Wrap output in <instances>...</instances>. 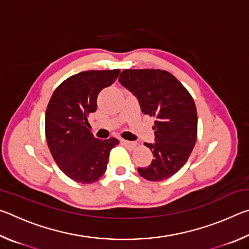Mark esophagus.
I'll list each match as a JSON object with an SVG mask.
<instances>
[{
    "mask_svg": "<svg viewBox=\"0 0 249 249\" xmlns=\"http://www.w3.org/2000/svg\"><path fill=\"white\" fill-rule=\"evenodd\" d=\"M121 144L124 145L125 147H127V148H129V149H134L135 147L137 146V142H128V141H125V140H121Z\"/></svg>",
    "mask_w": 249,
    "mask_h": 249,
    "instance_id": "34e87169",
    "label": "esophagus"
}]
</instances>
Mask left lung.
<instances>
[{
    "mask_svg": "<svg viewBox=\"0 0 249 249\" xmlns=\"http://www.w3.org/2000/svg\"><path fill=\"white\" fill-rule=\"evenodd\" d=\"M120 83L136 96L142 112L154 116L155 142L149 166L138 174L149 181H162L187 162L196 142L197 114L191 94L175 75L159 69H125Z\"/></svg>",
    "mask_w": 249,
    "mask_h": 249,
    "instance_id": "left-lung-1",
    "label": "left lung"
}]
</instances>
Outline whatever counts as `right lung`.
Instances as JSON below:
<instances>
[{"instance_id": "add662e5", "label": "right lung", "mask_w": 249, "mask_h": 249, "mask_svg": "<svg viewBox=\"0 0 249 249\" xmlns=\"http://www.w3.org/2000/svg\"><path fill=\"white\" fill-rule=\"evenodd\" d=\"M120 69L90 70L66 79L53 91L45 115L46 140L54 161L70 179L93 183L107 171L114 137L101 141L90 132L88 116L96 111L100 91L109 87Z\"/></svg>"}]
</instances>
